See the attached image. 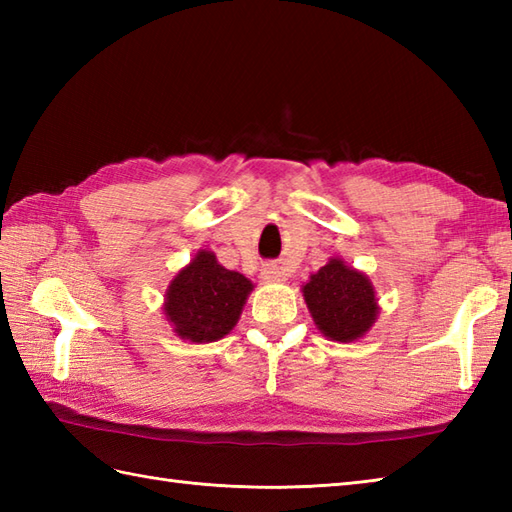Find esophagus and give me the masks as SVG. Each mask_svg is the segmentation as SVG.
I'll use <instances>...</instances> for the list:
<instances>
[{"label":"esophagus","mask_w":512,"mask_h":512,"mask_svg":"<svg viewBox=\"0 0 512 512\" xmlns=\"http://www.w3.org/2000/svg\"><path fill=\"white\" fill-rule=\"evenodd\" d=\"M259 275H262V279H266V281H279L281 277H284V268L277 264H264L262 273Z\"/></svg>","instance_id":"1"}]
</instances>
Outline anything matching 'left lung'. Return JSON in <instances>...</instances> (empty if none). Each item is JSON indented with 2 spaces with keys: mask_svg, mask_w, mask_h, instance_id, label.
<instances>
[{
  "mask_svg": "<svg viewBox=\"0 0 512 512\" xmlns=\"http://www.w3.org/2000/svg\"><path fill=\"white\" fill-rule=\"evenodd\" d=\"M308 308L319 330L332 341H354L372 328L378 314L374 288L358 270L332 259L303 286Z\"/></svg>",
  "mask_w": 512,
  "mask_h": 512,
  "instance_id": "8db88e82",
  "label": "left lung"
}]
</instances>
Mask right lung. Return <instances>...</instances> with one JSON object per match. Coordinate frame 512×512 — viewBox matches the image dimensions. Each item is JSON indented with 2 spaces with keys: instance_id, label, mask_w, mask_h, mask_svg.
<instances>
[{
  "instance_id": "1",
  "label": "right lung",
  "mask_w": 512,
  "mask_h": 512,
  "mask_svg": "<svg viewBox=\"0 0 512 512\" xmlns=\"http://www.w3.org/2000/svg\"><path fill=\"white\" fill-rule=\"evenodd\" d=\"M250 290L253 284L244 275L217 264L211 250H200L171 281L165 303L167 319L182 339L217 341L233 330Z\"/></svg>"
}]
</instances>
